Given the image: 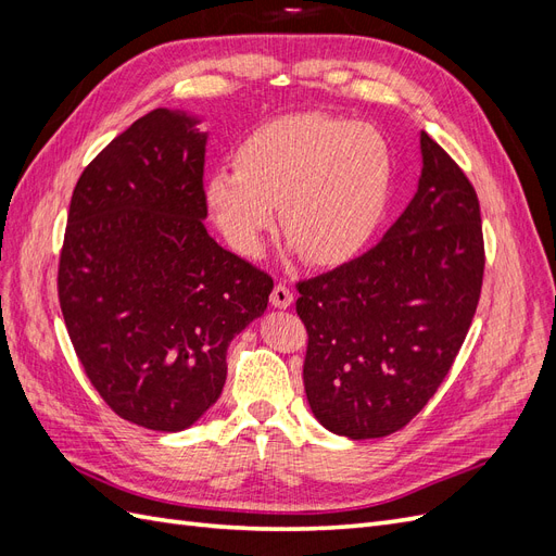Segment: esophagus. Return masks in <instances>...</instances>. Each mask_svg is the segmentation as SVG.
<instances>
[{
  "mask_svg": "<svg viewBox=\"0 0 556 556\" xmlns=\"http://www.w3.org/2000/svg\"><path fill=\"white\" fill-rule=\"evenodd\" d=\"M292 301H294L292 290L288 288V285L278 282L276 288H274V292H271V304H274L276 308H290V306H292Z\"/></svg>",
  "mask_w": 556,
  "mask_h": 556,
  "instance_id": "34e87169",
  "label": "esophagus"
}]
</instances>
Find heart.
I'll return each instance as SVG.
<instances>
[{"label":"heart","mask_w":556,"mask_h":556,"mask_svg":"<svg viewBox=\"0 0 556 556\" xmlns=\"http://www.w3.org/2000/svg\"><path fill=\"white\" fill-rule=\"evenodd\" d=\"M392 190V150L350 117L306 111L257 127L237 150V169H217L206 201L227 243L257 257L276 229L317 266L341 264L371 241Z\"/></svg>","instance_id":"heart-1"}]
</instances>
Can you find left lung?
Here are the masks:
<instances>
[{"instance_id":"8db88e82","label":"left lung","mask_w":556,"mask_h":556,"mask_svg":"<svg viewBox=\"0 0 556 556\" xmlns=\"http://www.w3.org/2000/svg\"><path fill=\"white\" fill-rule=\"evenodd\" d=\"M422 178L382 241L296 282L313 415L352 441L382 439L427 406L473 323L484 276L476 188L427 131Z\"/></svg>"}]
</instances>
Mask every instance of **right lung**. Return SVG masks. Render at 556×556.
Here are the masks:
<instances>
[{"label":"right lung","mask_w":556,"mask_h":556,"mask_svg":"<svg viewBox=\"0 0 556 556\" xmlns=\"http://www.w3.org/2000/svg\"><path fill=\"white\" fill-rule=\"evenodd\" d=\"M155 109L83 169L58 296L76 357L131 425L182 431L220 396L227 348L266 311L274 278L204 227L206 134Z\"/></svg>","instance_id":"right-lung-1"}]
</instances>
